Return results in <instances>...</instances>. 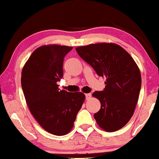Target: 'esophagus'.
Wrapping results in <instances>:
<instances>
[{
	"label": "esophagus",
	"instance_id": "obj_1",
	"mask_svg": "<svg viewBox=\"0 0 159 159\" xmlns=\"http://www.w3.org/2000/svg\"><path fill=\"white\" fill-rule=\"evenodd\" d=\"M91 96H92V94H90V93H87V94H85V97H86V99L87 100H88V99H89L90 98H91Z\"/></svg>",
	"mask_w": 159,
	"mask_h": 159
}]
</instances>
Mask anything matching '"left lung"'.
Wrapping results in <instances>:
<instances>
[{
    "label": "left lung",
    "mask_w": 159,
    "mask_h": 159,
    "mask_svg": "<svg viewBox=\"0 0 159 159\" xmlns=\"http://www.w3.org/2000/svg\"><path fill=\"white\" fill-rule=\"evenodd\" d=\"M76 50L99 77L106 78L103 91L92 94L101 103L99 111L94 114L97 124L108 132L124 127L133 116L141 86L135 61L115 43L90 44Z\"/></svg>",
    "instance_id": "obj_1"
}]
</instances>
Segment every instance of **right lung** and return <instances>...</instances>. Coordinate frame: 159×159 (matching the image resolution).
<instances>
[{
	"label": "right lung",
	"mask_w": 159,
	"mask_h": 159,
	"mask_svg": "<svg viewBox=\"0 0 159 159\" xmlns=\"http://www.w3.org/2000/svg\"><path fill=\"white\" fill-rule=\"evenodd\" d=\"M72 47L48 45L32 53L22 70L21 85L30 113L42 127L56 136L70 132L85 99L82 92L60 90L65 56Z\"/></svg>",
	"instance_id": "add662e5"
}]
</instances>
